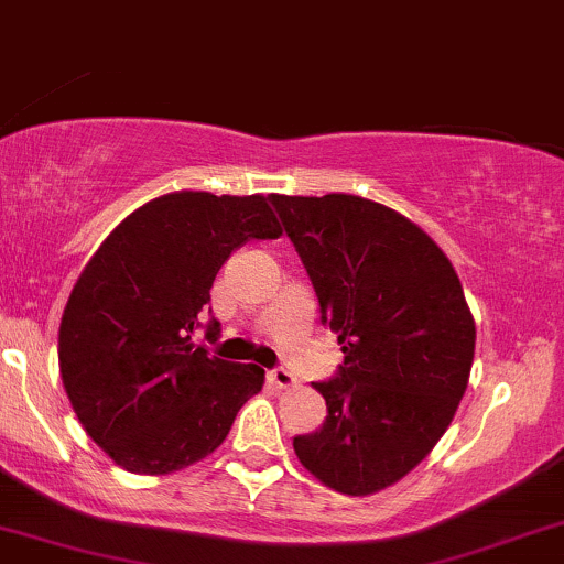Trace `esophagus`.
I'll return each mask as SVG.
<instances>
[{
	"label": "esophagus",
	"mask_w": 564,
	"mask_h": 564,
	"mask_svg": "<svg viewBox=\"0 0 564 564\" xmlns=\"http://www.w3.org/2000/svg\"><path fill=\"white\" fill-rule=\"evenodd\" d=\"M268 379H270V384L278 387V390H289V387L300 384L294 373L286 371V368H273V371H268Z\"/></svg>",
	"instance_id": "1"
}]
</instances>
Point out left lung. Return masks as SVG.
I'll return each mask as SVG.
<instances>
[{"mask_svg": "<svg viewBox=\"0 0 564 564\" xmlns=\"http://www.w3.org/2000/svg\"><path fill=\"white\" fill-rule=\"evenodd\" d=\"M345 364L315 381L328 416L294 437L323 485L368 496L445 435L475 360V318L443 249L411 219L349 193L270 196Z\"/></svg>", "mask_w": 564, "mask_h": 564, "instance_id": "8db88e82", "label": "left lung"}]
</instances>
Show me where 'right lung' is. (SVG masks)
Here are the masks:
<instances>
[{
  "instance_id": "1",
  "label": "right lung",
  "mask_w": 564,
  "mask_h": 564,
  "mask_svg": "<svg viewBox=\"0 0 564 564\" xmlns=\"http://www.w3.org/2000/svg\"><path fill=\"white\" fill-rule=\"evenodd\" d=\"M281 232L260 193H166L121 219L82 270L57 360L84 432L121 469L170 475L200 462L262 390L260 366L215 358L193 332L232 251ZM217 334L212 318L206 339Z\"/></svg>"
}]
</instances>
